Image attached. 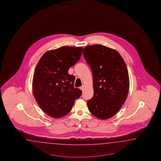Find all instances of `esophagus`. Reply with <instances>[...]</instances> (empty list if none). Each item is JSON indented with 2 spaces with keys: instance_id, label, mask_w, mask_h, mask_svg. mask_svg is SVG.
Instances as JSON below:
<instances>
[{
  "instance_id": "34e87169",
  "label": "esophagus",
  "mask_w": 161,
  "mask_h": 161,
  "mask_svg": "<svg viewBox=\"0 0 161 161\" xmlns=\"http://www.w3.org/2000/svg\"><path fill=\"white\" fill-rule=\"evenodd\" d=\"M80 88L81 89L82 91H83V90H84V86H80Z\"/></svg>"
}]
</instances>
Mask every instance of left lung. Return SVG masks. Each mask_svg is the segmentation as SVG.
<instances>
[{"label": "left lung", "instance_id": "1", "mask_svg": "<svg viewBox=\"0 0 161 161\" xmlns=\"http://www.w3.org/2000/svg\"><path fill=\"white\" fill-rule=\"evenodd\" d=\"M82 54L93 75L94 93L87 101L89 111L101 119L111 118L124 103L128 93L125 62L116 50L99 44L86 47Z\"/></svg>", "mask_w": 161, "mask_h": 161}]
</instances>
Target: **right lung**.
Masks as SVG:
<instances>
[{"label":"right lung","mask_w":161,"mask_h":161,"mask_svg":"<svg viewBox=\"0 0 161 161\" xmlns=\"http://www.w3.org/2000/svg\"><path fill=\"white\" fill-rule=\"evenodd\" d=\"M82 52L81 47H62L46 52L36 66L33 77V95L43 111L51 117L68 114L82 94L81 90L74 87L75 77L68 73Z\"/></svg>","instance_id":"right-lung-1"}]
</instances>
